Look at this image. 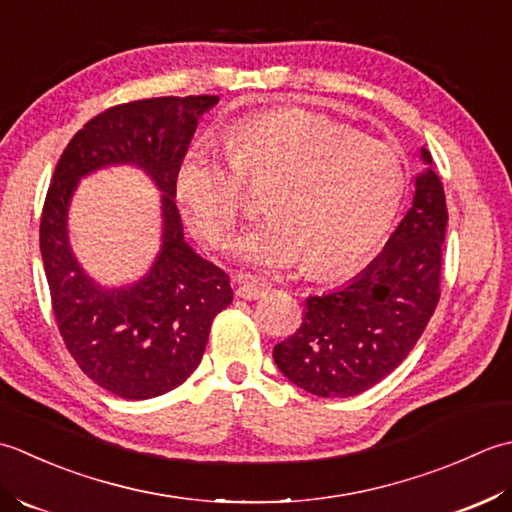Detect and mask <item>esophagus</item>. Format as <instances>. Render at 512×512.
<instances>
[{
    "label": "esophagus",
    "mask_w": 512,
    "mask_h": 512,
    "mask_svg": "<svg viewBox=\"0 0 512 512\" xmlns=\"http://www.w3.org/2000/svg\"><path fill=\"white\" fill-rule=\"evenodd\" d=\"M267 285L265 283H258V280H241V285L236 289V296L238 298H245V300H258L260 296L267 294Z\"/></svg>",
    "instance_id": "1"
}]
</instances>
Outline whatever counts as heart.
Here are the masks:
<instances>
[{
    "instance_id": "obj_1",
    "label": "heart",
    "mask_w": 512,
    "mask_h": 512,
    "mask_svg": "<svg viewBox=\"0 0 512 512\" xmlns=\"http://www.w3.org/2000/svg\"><path fill=\"white\" fill-rule=\"evenodd\" d=\"M227 159L194 145L176 172L192 225L218 245L245 207V183L271 181L265 221L236 238L241 263L342 274L378 247L400 214L406 174L398 152L322 114L280 108L232 123Z\"/></svg>"
}]
</instances>
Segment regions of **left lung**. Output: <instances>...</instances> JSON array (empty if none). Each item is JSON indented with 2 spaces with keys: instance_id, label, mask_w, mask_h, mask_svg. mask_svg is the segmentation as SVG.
Returning a JSON list of instances; mask_svg holds the SVG:
<instances>
[{
  "instance_id": "1",
  "label": "left lung",
  "mask_w": 512,
  "mask_h": 512,
  "mask_svg": "<svg viewBox=\"0 0 512 512\" xmlns=\"http://www.w3.org/2000/svg\"><path fill=\"white\" fill-rule=\"evenodd\" d=\"M415 176L409 212L378 258L356 278L305 300L300 329L274 347L289 382L318 398H351L398 369L420 340L440 300L442 243L448 223L431 154Z\"/></svg>"
}]
</instances>
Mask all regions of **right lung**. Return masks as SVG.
<instances>
[{
	"label": "right lung",
	"instance_id": "right-lung-1",
	"mask_svg": "<svg viewBox=\"0 0 512 512\" xmlns=\"http://www.w3.org/2000/svg\"><path fill=\"white\" fill-rule=\"evenodd\" d=\"M214 95L159 97L114 106L72 137L52 174L39 247L52 309L70 356L99 387L150 400L183 384L201 364L216 314L234 291L223 269L187 245L176 207V172ZM141 169L162 194V245L130 286L92 279L69 245L67 212L81 178L99 169Z\"/></svg>",
	"mask_w": 512,
	"mask_h": 512
}]
</instances>
